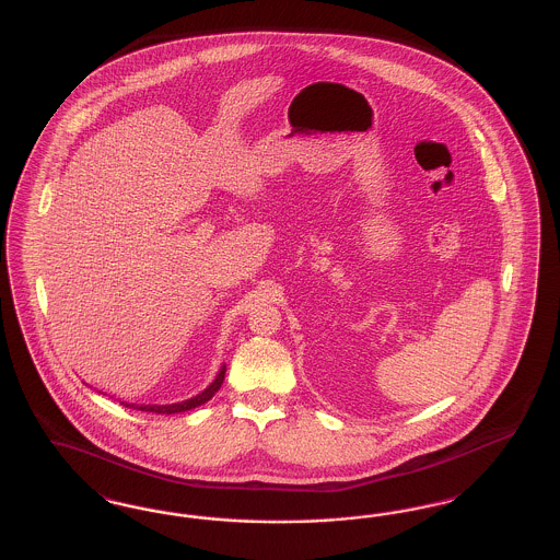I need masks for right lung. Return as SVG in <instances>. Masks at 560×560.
Instances as JSON below:
<instances>
[{"label": "right lung", "instance_id": "obj_1", "mask_svg": "<svg viewBox=\"0 0 560 560\" xmlns=\"http://www.w3.org/2000/svg\"><path fill=\"white\" fill-rule=\"evenodd\" d=\"M223 378H225V368H221V372L217 374V378L212 381V385L209 388H205L200 395H196L192 399H188V401H182V404H172V406H135V404H121V406L126 407H135V409H140V411H153V413H165V416H172V413H179V411H188V409H194V407L202 406V404H207L209 399H212V395L221 388L223 385Z\"/></svg>", "mask_w": 560, "mask_h": 560}]
</instances>
